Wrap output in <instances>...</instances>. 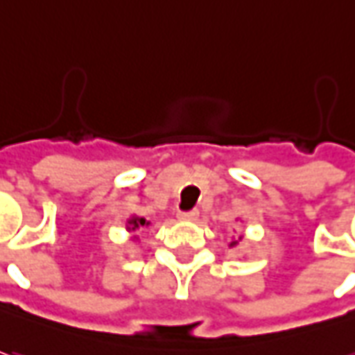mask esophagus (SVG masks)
I'll return each instance as SVG.
<instances>
[{
  "mask_svg": "<svg viewBox=\"0 0 355 355\" xmlns=\"http://www.w3.org/2000/svg\"><path fill=\"white\" fill-rule=\"evenodd\" d=\"M198 216H200L198 210H190V212H180V214H178V220H182V222H196Z\"/></svg>",
  "mask_w": 355,
  "mask_h": 355,
  "instance_id": "1",
  "label": "esophagus"
}]
</instances>
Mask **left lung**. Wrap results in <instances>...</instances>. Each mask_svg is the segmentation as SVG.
Wrapping results in <instances>:
<instances>
[{
	"instance_id": "obj_1",
	"label": "left lung",
	"mask_w": 355,
	"mask_h": 355,
	"mask_svg": "<svg viewBox=\"0 0 355 355\" xmlns=\"http://www.w3.org/2000/svg\"><path fill=\"white\" fill-rule=\"evenodd\" d=\"M239 239H241V238H239ZM238 243H239V241H232V243H230V248H238Z\"/></svg>"
}]
</instances>
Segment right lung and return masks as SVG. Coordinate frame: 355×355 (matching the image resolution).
Masks as SVG:
<instances>
[{
  "mask_svg": "<svg viewBox=\"0 0 355 355\" xmlns=\"http://www.w3.org/2000/svg\"><path fill=\"white\" fill-rule=\"evenodd\" d=\"M149 226V222L145 220V218H139V216H131L128 220V224H125V227H128V232H137V230H141V227ZM137 239V236H133V241Z\"/></svg>",
  "mask_w": 355,
  "mask_h": 355,
  "instance_id": "right-lung-1",
  "label": "right lung"
}]
</instances>
